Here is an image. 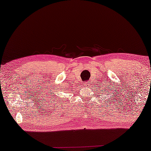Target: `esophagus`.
<instances>
[{"instance_id":"obj_1","label":"esophagus","mask_w":151,"mask_h":151,"mask_svg":"<svg viewBox=\"0 0 151 151\" xmlns=\"http://www.w3.org/2000/svg\"><path fill=\"white\" fill-rule=\"evenodd\" d=\"M88 84H89L88 82H85V83H84V86H85V87H88Z\"/></svg>"}]
</instances>
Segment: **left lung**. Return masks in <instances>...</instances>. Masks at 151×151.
I'll return each instance as SVG.
<instances>
[{"label":"left lung","instance_id":"obj_1","mask_svg":"<svg viewBox=\"0 0 151 151\" xmlns=\"http://www.w3.org/2000/svg\"><path fill=\"white\" fill-rule=\"evenodd\" d=\"M105 89H106V88H105ZM107 89H108V88H107ZM104 92H105V90L104 89ZM107 93H109V94H110V98H111V93L110 92H108V91H107ZM117 95V94H116ZM113 96H114V95H113ZM109 101H110V99H109Z\"/></svg>","mask_w":151,"mask_h":151}]
</instances>
